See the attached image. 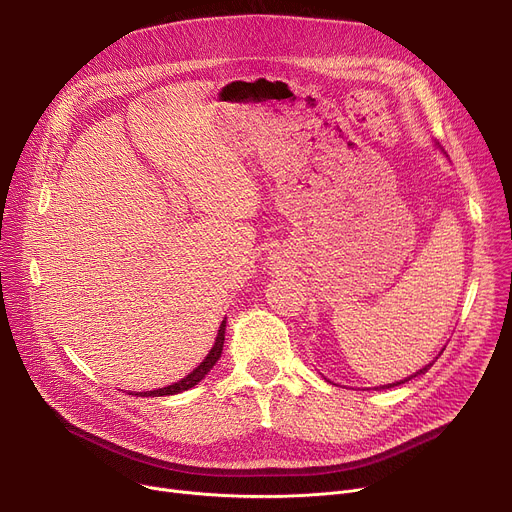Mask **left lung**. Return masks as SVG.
<instances>
[{"label":"left lung","mask_w":512,"mask_h":512,"mask_svg":"<svg viewBox=\"0 0 512 512\" xmlns=\"http://www.w3.org/2000/svg\"><path fill=\"white\" fill-rule=\"evenodd\" d=\"M427 367H432V363H429V365H425L423 369H419L415 375H419V373H423V371H427ZM415 375H411V378H415ZM411 378H407V380H402V382H396V384H388V386H382V388H392V386H398V384H405V382H409Z\"/></svg>","instance_id":"obj_1"}]
</instances>
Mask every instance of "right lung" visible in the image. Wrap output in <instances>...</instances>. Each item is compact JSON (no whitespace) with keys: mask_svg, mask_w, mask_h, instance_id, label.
<instances>
[{"mask_svg":"<svg viewBox=\"0 0 512 512\" xmlns=\"http://www.w3.org/2000/svg\"><path fill=\"white\" fill-rule=\"evenodd\" d=\"M224 332H226V319L222 321V326H220V330H218V338H215V344H213V348L209 351V355L203 359V363H201L193 373H188L184 380H180V382H176V384H172V386H166V388L151 390V392H141V394H143V396H170V394H178V392H184V390H188V388L197 386V384L205 378L207 371L215 365V361L220 359L222 348H224Z\"/></svg>","mask_w":512,"mask_h":512,"instance_id":"1","label":"right lung"}]
</instances>
